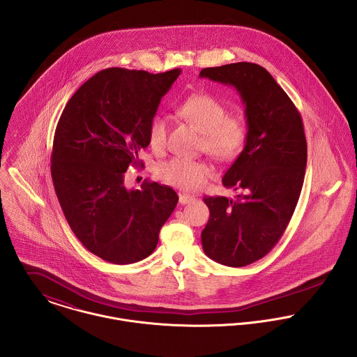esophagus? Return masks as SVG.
Instances as JSON below:
<instances>
[{"label":"esophagus","instance_id":"obj_1","mask_svg":"<svg viewBox=\"0 0 357 357\" xmlns=\"http://www.w3.org/2000/svg\"><path fill=\"white\" fill-rule=\"evenodd\" d=\"M195 201L194 197H190V195H185V194H180L178 197V202L181 204H192Z\"/></svg>","mask_w":357,"mask_h":357}]
</instances>
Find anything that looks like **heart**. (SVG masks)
Listing matches in <instances>:
<instances>
[{
    "label": "heart",
    "instance_id": "1",
    "mask_svg": "<svg viewBox=\"0 0 357 357\" xmlns=\"http://www.w3.org/2000/svg\"><path fill=\"white\" fill-rule=\"evenodd\" d=\"M177 114L194 123L204 133L202 149L218 162H231L243 151L249 139V126L241 116H228V108L214 96L201 93L187 98L177 107ZM169 121L155 115L149 123V144L155 151L166 147ZM213 169L204 160L172 158L158 167L166 184L183 191H198L204 187Z\"/></svg>",
    "mask_w": 357,
    "mask_h": 357
}]
</instances>
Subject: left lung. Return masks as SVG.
Instances as JSON below:
<instances>
[{
    "label": "left lung",
    "mask_w": 357,
    "mask_h": 357,
    "mask_svg": "<svg viewBox=\"0 0 357 357\" xmlns=\"http://www.w3.org/2000/svg\"><path fill=\"white\" fill-rule=\"evenodd\" d=\"M201 78L232 85L245 104L249 139L222 177L236 199L204 197L210 210L202 231L207 257L246 266L268 255L284 234L304 184L306 139L301 115L261 66L248 61L204 68Z\"/></svg>",
    "instance_id": "left-lung-1"
}]
</instances>
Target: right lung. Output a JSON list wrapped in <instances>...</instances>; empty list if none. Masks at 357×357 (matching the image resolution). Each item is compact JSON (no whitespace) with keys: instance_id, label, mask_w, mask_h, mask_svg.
<instances>
[{"instance_id":"add662e5","label":"right lung","mask_w":357,"mask_h":357,"mask_svg":"<svg viewBox=\"0 0 357 357\" xmlns=\"http://www.w3.org/2000/svg\"><path fill=\"white\" fill-rule=\"evenodd\" d=\"M181 70L150 74L105 68L66 104L52 150V180L64 217L79 242L112 264L153 253L159 231L178 202L167 185L126 190L125 172L143 166L149 123Z\"/></svg>"}]
</instances>
